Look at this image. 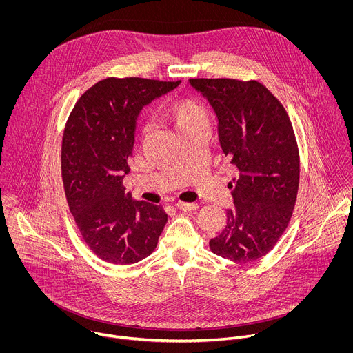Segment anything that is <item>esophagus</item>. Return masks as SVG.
Listing matches in <instances>:
<instances>
[{
	"label": "esophagus",
	"mask_w": 353,
	"mask_h": 353,
	"mask_svg": "<svg viewBox=\"0 0 353 353\" xmlns=\"http://www.w3.org/2000/svg\"><path fill=\"white\" fill-rule=\"evenodd\" d=\"M174 207L180 211L188 212V211H195L198 208V204H195V203H176Z\"/></svg>",
	"instance_id": "obj_1"
}]
</instances>
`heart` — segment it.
<instances>
[{
	"instance_id": "1",
	"label": "heart",
	"mask_w": 353,
	"mask_h": 353,
	"mask_svg": "<svg viewBox=\"0 0 353 353\" xmlns=\"http://www.w3.org/2000/svg\"><path fill=\"white\" fill-rule=\"evenodd\" d=\"M162 119L181 135L191 131H210V112L192 99H179L162 110Z\"/></svg>"
}]
</instances>
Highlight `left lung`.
Wrapping results in <instances>:
<instances>
[{"label":"left lung","mask_w":353,"mask_h":353,"mask_svg":"<svg viewBox=\"0 0 353 353\" xmlns=\"http://www.w3.org/2000/svg\"><path fill=\"white\" fill-rule=\"evenodd\" d=\"M190 83L214 108L222 150L237 170L229 183L234 207L210 248L234 263L256 261L278 243L296 204L300 158L290 119L254 79L192 78Z\"/></svg>","instance_id":"1"}]
</instances>
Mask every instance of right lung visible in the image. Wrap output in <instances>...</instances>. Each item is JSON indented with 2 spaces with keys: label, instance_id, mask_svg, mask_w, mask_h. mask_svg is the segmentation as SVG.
<instances>
[{
  "label": "right lung",
  "instance_id": "right-lung-1",
  "mask_svg": "<svg viewBox=\"0 0 353 353\" xmlns=\"http://www.w3.org/2000/svg\"><path fill=\"white\" fill-rule=\"evenodd\" d=\"M179 83L106 78L78 99L67 120L61 145L67 203L83 241L106 263L143 260L168 222L161 205L132 201L123 179L130 172L141 109Z\"/></svg>",
  "mask_w": 353,
  "mask_h": 353
}]
</instances>
